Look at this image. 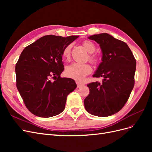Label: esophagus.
<instances>
[{"mask_svg": "<svg viewBox=\"0 0 152 152\" xmlns=\"http://www.w3.org/2000/svg\"><path fill=\"white\" fill-rule=\"evenodd\" d=\"M76 84L77 85V87L79 88V87H80L82 86H83L84 84V83H82V82H80L79 81H76Z\"/></svg>", "mask_w": 152, "mask_h": 152, "instance_id": "esophagus-1", "label": "esophagus"}]
</instances>
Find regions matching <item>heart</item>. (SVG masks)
<instances>
[{
    "instance_id": "obj_1",
    "label": "heart",
    "mask_w": 152,
    "mask_h": 152,
    "mask_svg": "<svg viewBox=\"0 0 152 152\" xmlns=\"http://www.w3.org/2000/svg\"><path fill=\"white\" fill-rule=\"evenodd\" d=\"M84 48L87 52L91 54L89 56V60L94 64L98 62V58L92 53L96 50L95 45L89 40H85L82 42ZM72 45H68L64 49L63 51V56L65 59H69L70 57ZM92 67L89 64H80L78 63H73L66 67L65 73L68 77L77 80H81L90 74L92 72Z\"/></svg>"
}]
</instances>
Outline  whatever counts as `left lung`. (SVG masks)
<instances>
[{"label": "left lung", "instance_id": "obj_1", "mask_svg": "<svg viewBox=\"0 0 152 152\" xmlns=\"http://www.w3.org/2000/svg\"><path fill=\"white\" fill-rule=\"evenodd\" d=\"M88 39L99 44L102 61L94 77H103L87 84L89 94L84 99L87 112L98 117L117 113L129 98L134 85L136 61L127 44L108 34H99Z\"/></svg>", "mask_w": 152, "mask_h": 152}]
</instances>
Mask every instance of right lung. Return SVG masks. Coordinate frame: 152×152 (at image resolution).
<instances>
[{
  "label": "right lung",
  "mask_w": 152,
  "mask_h": 152,
  "mask_svg": "<svg viewBox=\"0 0 152 152\" xmlns=\"http://www.w3.org/2000/svg\"><path fill=\"white\" fill-rule=\"evenodd\" d=\"M78 37L45 35L22 51L15 68L16 87L35 115L48 118L65 109L67 96L77 85L74 80L60 77L64 70L63 51Z\"/></svg>",
  "instance_id": "obj_1"
}]
</instances>
